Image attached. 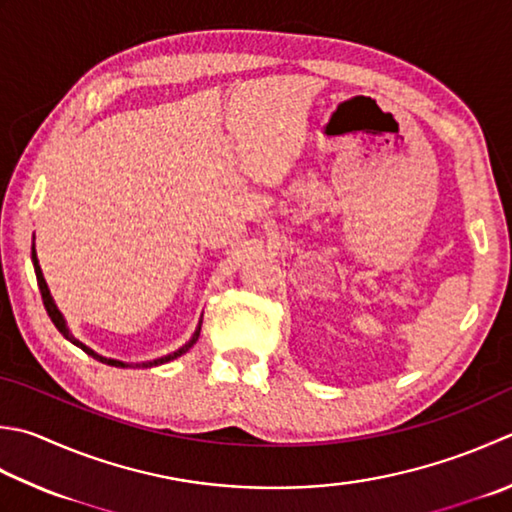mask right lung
<instances>
[{"instance_id": "1", "label": "right lung", "mask_w": 512, "mask_h": 512, "mask_svg": "<svg viewBox=\"0 0 512 512\" xmlns=\"http://www.w3.org/2000/svg\"><path fill=\"white\" fill-rule=\"evenodd\" d=\"M30 259H33V266H35V275H37V286H39V293H42V299H44V306H46V313H48V317H50V322L55 324V328L59 330V333H62L68 342H73L75 346H79L84 350V353H88L90 357H95V359H99V362L102 364H108V366H117V368H153V366H162V364H166V362H170V359H177V357H182V355H186L190 348H193V344L197 342L199 339V330H202V322L197 324V330L193 333V337L188 339V342L182 346V348H177L175 353H170V355H164V357H157V359H153V362H142V364H128V362H119V359H108V357H102V355H97L93 348H88L86 344H82L79 342V339H75L73 337V333H70L68 330V326H66V319H64V315L59 313V308H57V304H55V299L50 297V290H48V284H46V279H44V273H42V268H39V259H37V253H35V244H33V248H30Z\"/></svg>"}]
</instances>
